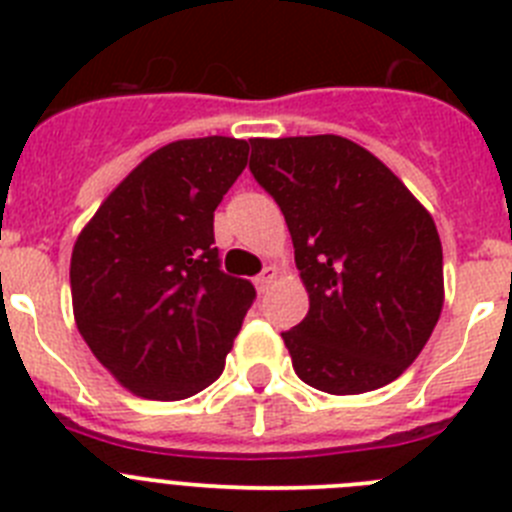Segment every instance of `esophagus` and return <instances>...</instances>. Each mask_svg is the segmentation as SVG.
Masks as SVG:
<instances>
[{"instance_id": "34e87169", "label": "esophagus", "mask_w": 512, "mask_h": 512, "mask_svg": "<svg viewBox=\"0 0 512 512\" xmlns=\"http://www.w3.org/2000/svg\"><path fill=\"white\" fill-rule=\"evenodd\" d=\"M274 279H277V269H274V266H266L259 277L253 279V284H256V289H259V292H266V289L271 287V282H274Z\"/></svg>"}]
</instances>
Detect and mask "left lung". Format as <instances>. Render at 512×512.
Masks as SVG:
<instances>
[{"instance_id":"left-lung-1","label":"left lung","mask_w":512,"mask_h":512,"mask_svg":"<svg viewBox=\"0 0 512 512\" xmlns=\"http://www.w3.org/2000/svg\"><path fill=\"white\" fill-rule=\"evenodd\" d=\"M248 169L287 220L310 297L305 320L282 333L297 377L328 395L395 382L443 307L431 212L341 135L251 138Z\"/></svg>"}]
</instances>
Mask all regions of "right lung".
Returning a JSON list of instances; mask_svg holds the SVG:
<instances>
[{
    "label": "right lung",
    "mask_w": 512,
    "mask_h": 512,
    "mask_svg": "<svg viewBox=\"0 0 512 512\" xmlns=\"http://www.w3.org/2000/svg\"><path fill=\"white\" fill-rule=\"evenodd\" d=\"M246 161V140H174L143 158L76 238V328L133 395L184 400L223 374L256 289L220 269L212 220Z\"/></svg>",
    "instance_id": "add662e5"
}]
</instances>
